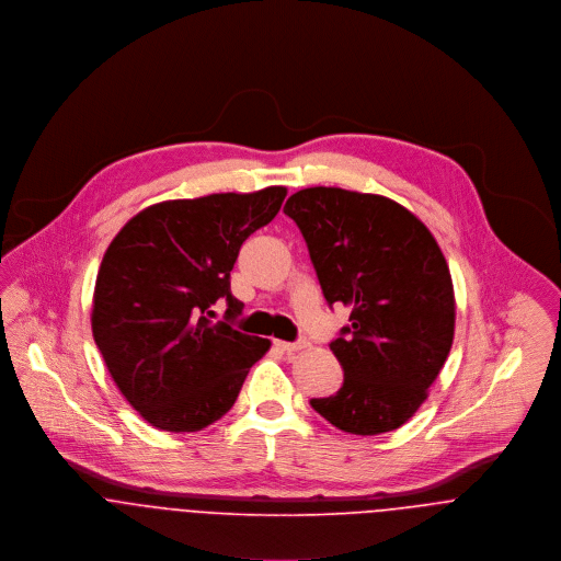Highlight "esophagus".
Masks as SVG:
<instances>
[{
	"instance_id": "esophagus-1",
	"label": "esophagus",
	"mask_w": 561,
	"mask_h": 561,
	"mask_svg": "<svg viewBox=\"0 0 561 561\" xmlns=\"http://www.w3.org/2000/svg\"><path fill=\"white\" fill-rule=\"evenodd\" d=\"M274 345L283 352H298L305 347V341H296V343H289V341H274Z\"/></svg>"
}]
</instances>
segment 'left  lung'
<instances>
[{
  "mask_svg": "<svg viewBox=\"0 0 561 561\" xmlns=\"http://www.w3.org/2000/svg\"><path fill=\"white\" fill-rule=\"evenodd\" d=\"M283 211L302 231L325 302L352 309L330 343L343 387L311 405L347 434L398 430L427 400L454 343L443 250L412 211L380 194L307 187Z\"/></svg>",
  "mask_w": 561,
  "mask_h": 561,
  "instance_id": "obj_1",
  "label": "left lung"
}]
</instances>
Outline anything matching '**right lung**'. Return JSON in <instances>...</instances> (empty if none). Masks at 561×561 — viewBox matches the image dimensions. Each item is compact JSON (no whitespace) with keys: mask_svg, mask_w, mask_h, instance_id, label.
Here are the masks:
<instances>
[{"mask_svg":"<svg viewBox=\"0 0 561 561\" xmlns=\"http://www.w3.org/2000/svg\"><path fill=\"white\" fill-rule=\"evenodd\" d=\"M287 187L163 201L107 245L92 296V336L125 400L165 432L227 414L270 339L236 330L231 270L241 243L278 214ZM228 300V321L210 320Z\"/></svg>","mask_w":561,"mask_h":561,"instance_id":"right-lung-1","label":"right lung"}]
</instances>
